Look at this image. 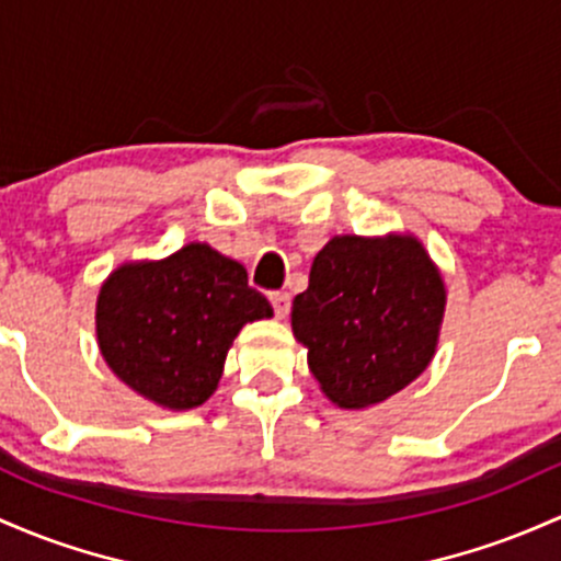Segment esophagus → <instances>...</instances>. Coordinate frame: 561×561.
Returning a JSON list of instances; mask_svg holds the SVG:
<instances>
[{
	"mask_svg": "<svg viewBox=\"0 0 561 561\" xmlns=\"http://www.w3.org/2000/svg\"><path fill=\"white\" fill-rule=\"evenodd\" d=\"M268 300H271V306H274V313H276V317L285 319V317H287V311H290V293L276 290V293H271V295H268Z\"/></svg>",
	"mask_w": 561,
	"mask_h": 561,
	"instance_id": "34e87169",
	"label": "esophagus"
}]
</instances>
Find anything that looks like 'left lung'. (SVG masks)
Segmentation results:
<instances>
[{"label": "left lung", "instance_id": "obj_1", "mask_svg": "<svg viewBox=\"0 0 561 561\" xmlns=\"http://www.w3.org/2000/svg\"><path fill=\"white\" fill-rule=\"evenodd\" d=\"M445 282L410 233L332 237L309 290L293 300V335L328 399L365 410L428 367L445 317Z\"/></svg>", "mask_w": 561, "mask_h": 561}]
</instances>
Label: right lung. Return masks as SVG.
Returning <instances> with one entry per match:
<instances>
[{
  "label": "right lung",
  "mask_w": 561,
  "mask_h": 561,
  "mask_svg": "<svg viewBox=\"0 0 561 561\" xmlns=\"http://www.w3.org/2000/svg\"><path fill=\"white\" fill-rule=\"evenodd\" d=\"M274 317L242 263L191 242L162 261L125 263L101 285L95 332L122 383L168 410L205 404L233 337Z\"/></svg>",
  "instance_id": "right-lung-1"
}]
</instances>
